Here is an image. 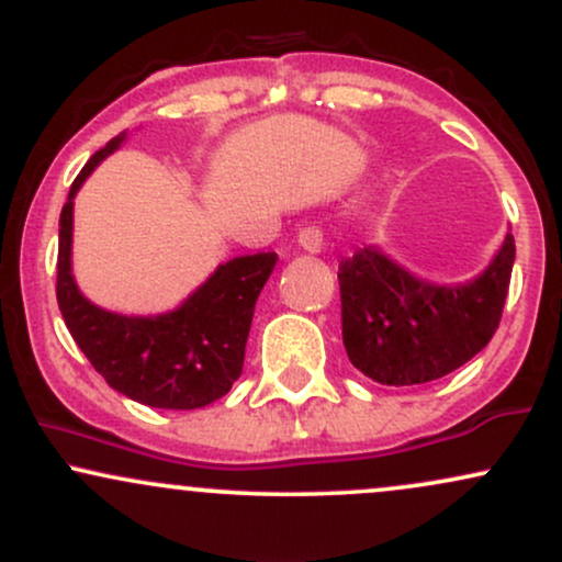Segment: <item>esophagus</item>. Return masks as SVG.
Returning a JSON list of instances; mask_svg holds the SVG:
<instances>
[{"label": "esophagus", "mask_w": 562, "mask_h": 562, "mask_svg": "<svg viewBox=\"0 0 562 562\" xmlns=\"http://www.w3.org/2000/svg\"><path fill=\"white\" fill-rule=\"evenodd\" d=\"M295 240H299V245L306 254H319L322 250V232L317 227H301Z\"/></svg>", "instance_id": "esophagus-1"}]
</instances>
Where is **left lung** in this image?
Listing matches in <instances>:
<instances>
[{
	"label": "left lung",
	"instance_id": "left-lung-1",
	"mask_svg": "<svg viewBox=\"0 0 562 562\" xmlns=\"http://www.w3.org/2000/svg\"><path fill=\"white\" fill-rule=\"evenodd\" d=\"M515 240L507 232L473 280L436 285L375 245L340 261V317L351 364L380 385L430 383L462 367L492 340L502 319Z\"/></svg>",
	"mask_w": 562,
	"mask_h": 562
}]
</instances>
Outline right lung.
Wrapping results in <instances>:
<instances>
[{
    "instance_id": "add662e5",
    "label": "right lung",
    "mask_w": 562,
    "mask_h": 562,
    "mask_svg": "<svg viewBox=\"0 0 562 562\" xmlns=\"http://www.w3.org/2000/svg\"><path fill=\"white\" fill-rule=\"evenodd\" d=\"M124 139L126 132L97 150L70 184L60 214L57 306L76 346L111 389L158 409H200L222 398L240 378L256 301L272 274L277 254L237 256L218 263L195 293L173 312L156 317H126L89 301L70 269L74 198Z\"/></svg>"
}]
</instances>
